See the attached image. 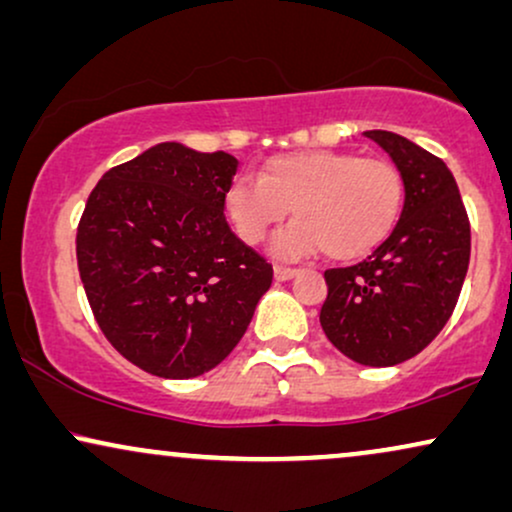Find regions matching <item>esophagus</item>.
<instances>
[{"label":"esophagus","mask_w":512,"mask_h":512,"mask_svg":"<svg viewBox=\"0 0 512 512\" xmlns=\"http://www.w3.org/2000/svg\"><path fill=\"white\" fill-rule=\"evenodd\" d=\"M295 274H297V269H293V267H283V264H276L274 267L276 281H288V278H293Z\"/></svg>","instance_id":"obj_1"}]
</instances>
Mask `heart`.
<instances>
[{
	"mask_svg": "<svg viewBox=\"0 0 512 512\" xmlns=\"http://www.w3.org/2000/svg\"><path fill=\"white\" fill-rule=\"evenodd\" d=\"M293 208L295 222L274 238L276 257L297 260L326 250L354 260L383 243L404 208V179L390 160L309 148L271 155L260 179L226 186L224 212L245 243H260Z\"/></svg>",
	"mask_w": 512,
	"mask_h": 512,
	"instance_id": "heart-1",
	"label": "heart"
}]
</instances>
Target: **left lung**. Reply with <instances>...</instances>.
<instances>
[{
	"label": "left lung",
	"instance_id": "8db88e82",
	"mask_svg": "<svg viewBox=\"0 0 512 512\" xmlns=\"http://www.w3.org/2000/svg\"><path fill=\"white\" fill-rule=\"evenodd\" d=\"M404 179L392 234L366 260L328 269L321 328L345 357L394 366L425 349L454 312L470 262V222L444 160L394 132H364Z\"/></svg>",
	"mask_w": 512,
	"mask_h": 512
}]
</instances>
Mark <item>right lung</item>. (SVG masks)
I'll use <instances>...</instances> for the list:
<instances>
[{
	"label": "right lung",
	"mask_w": 512,
	"mask_h": 512,
	"mask_svg": "<svg viewBox=\"0 0 512 512\" xmlns=\"http://www.w3.org/2000/svg\"><path fill=\"white\" fill-rule=\"evenodd\" d=\"M238 160L165 141L111 167L77 224L94 319L134 366L196 378L229 357L274 269L224 217Z\"/></svg>",
	"instance_id": "right-lung-1"
}]
</instances>
